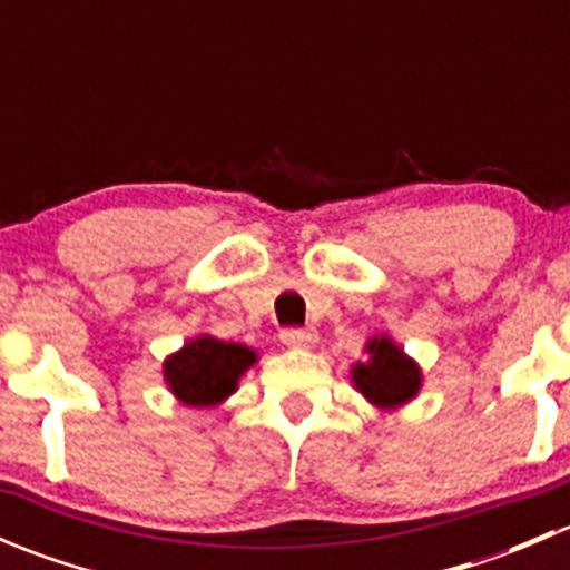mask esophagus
Masks as SVG:
<instances>
[{"mask_svg": "<svg viewBox=\"0 0 570 570\" xmlns=\"http://www.w3.org/2000/svg\"><path fill=\"white\" fill-rule=\"evenodd\" d=\"M317 331L314 327H289V331L281 333V342L286 347H314L317 344Z\"/></svg>", "mask_w": 570, "mask_h": 570, "instance_id": "obj_1", "label": "esophagus"}]
</instances>
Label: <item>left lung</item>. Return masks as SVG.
Masks as SVG:
<instances>
[{
    "label": "left lung",
    "instance_id": "1",
    "mask_svg": "<svg viewBox=\"0 0 570 570\" xmlns=\"http://www.w3.org/2000/svg\"><path fill=\"white\" fill-rule=\"evenodd\" d=\"M366 361L350 366V383L377 411H400L422 392V366L389 333H375L364 344Z\"/></svg>",
    "mask_w": 570,
    "mask_h": 570
}]
</instances>
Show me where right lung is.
<instances>
[{
	"mask_svg": "<svg viewBox=\"0 0 570 570\" xmlns=\"http://www.w3.org/2000/svg\"><path fill=\"white\" fill-rule=\"evenodd\" d=\"M256 361V350L200 333L163 361V375L181 405L215 407L237 392L243 375Z\"/></svg>",
	"mask_w": 570,
	"mask_h": 570,
	"instance_id": "1",
	"label": "right lung"
}]
</instances>
